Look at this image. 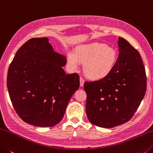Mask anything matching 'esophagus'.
Instances as JSON below:
<instances>
[{
  "instance_id": "esophagus-1",
  "label": "esophagus",
  "mask_w": 153,
  "mask_h": 153,
  "mask_svg": "<svg viewBox=\"0 0 153 153\" xmlns=\"http://www.w3.org/2000/svg\"><path fill=\"white\" fill-rule=\"evenodd\" d=\"M84 82H85V81L83 80V79L82 78H80V86L81 87H82L84 85Z\"/></svg>"
}]
</instances>
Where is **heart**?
Returning a JSON list of instances; mask_svg holds the SVG:
<instances>
[{"label":"heart","mask_w":153,"mask_h":153,"mask_svg":"<svg viewBox=\"0 0 153 153\" xmlns=\"http://www.w3.org/2000/svg\"><path fill=\"white\" fill-rule=\"evenodd\" d=\"M118 59L115 49L100 42L77 47L74 53L69 52L67 62L72 70H77L79 63L83 64V73L92 81H100L113 71Z\"/></svg>","instance_id":"1"}]
</instances>
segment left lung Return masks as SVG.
<instances>
[{"mask_svg":"<svg viewBox=\"0 0 153 153\" xmlns=\"http://www.w3.org/2000/svg\"><path fill=\"white\" fill-rule=\"evenodd\" d=\"M118 45V59L111 73L104 79L84 83L87 118L104 128L129 121L146 90V72L139 52L121 37Z\"/></svg>","mask_w":153,"mask_h":153,"instance_id":"1","label":"left lung"}]
</instances>
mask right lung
<instances>
[{"instance_id":"obj_1","label":"right lung","mask_w":153,"mask_h":153,"mask_svg":"<svg viewBox=\"0 0 153 153\" xmlns=\"http://www.w3.org/2000/svg\"><path fill=\"white\" fill-rule=\"evenodd\" d=\"M66 64V57L54 51L47 37L30 39L18 49L9 68L7 85L24 121L52 127L63 119L80 86L79 74H66L62 68Z\"/></svg>"}]
</instances>
